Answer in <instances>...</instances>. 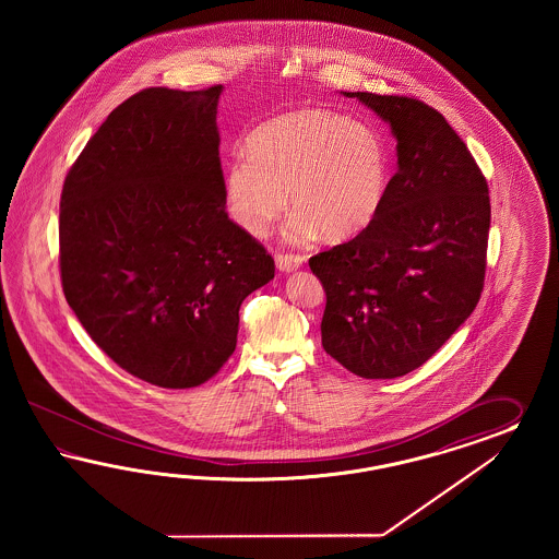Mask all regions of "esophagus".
<instances>
[{"instance_id": "1", "label": "esophagus", "mask_w": 559, "mask_h": 559, "mask_svg": "<svg viewBox=\"0 0 559 559\" xmlns=\"http://www.w3.org/2000/svg\"><path fill=\"white\" fill-rule=\"evenodd\" d=\"M276 269L281 272H293L297 271V269H301V264H304V255H295V254H276Z\"/></svg>"}]
</instances>
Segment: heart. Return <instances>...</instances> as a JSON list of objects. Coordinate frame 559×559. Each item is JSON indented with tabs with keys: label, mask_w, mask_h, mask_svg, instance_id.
<instances>
[{
	"label": "heart",
	"mask_w": 559,
	"mask_h": 559,
	"mask_svg": "<svg viewBox=\"0 0 559 559\" xmlns=\"http://www.w3.org/2000/svg\"><path fill=\"white\" fill-rule=\"evenodd\" d=\"M393 180V153L381 131L328 108H301L260 124L223 169L229 217L264 236L288 203L285 236L304 243L362 234L379 217Z\"/></svg>",
	"instance_id": "obj_1"
}]
</instances>
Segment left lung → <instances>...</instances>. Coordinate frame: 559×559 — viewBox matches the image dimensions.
I'll list each match as a JSON object with an SVG mask.
<instances>
[{
    "mask_svg": "<svg viewBox=\"0 0 559 559\" xmlns=\"http://www.w3.org/2000/svg\"><path fill=\"white\" fill-rule=\"evenodd\" d=\"M344 96L390 124L397 171L379 217L309 260L325 290L323 350L358 377L395 379L435 355L479 301L488 182L432 106L371 92Z\"/></svg>",
    "mask_w": 559,
    "mask_h": 559,
    "instance_id": "8db88e82",
    "label": "left lung"
}]
</instances>
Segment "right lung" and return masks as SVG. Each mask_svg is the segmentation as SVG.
<instances>
[{"mask_svg":"<svg viewBox=\"0 0 559 559\" xmlns=\"http://www.w3.org/2000/svg\"><path fill=\"white\" fill-rule=\"evenodd\" d=\"M221 92H136L87 141L61 192L69 307L120 369L166 390L219 372L239 305L274 278L272 255L225 213Z\"/></svg>","mask_w":559,"mask_h":559,"instance_id":"1","label":"right lung"}]
</instances>
